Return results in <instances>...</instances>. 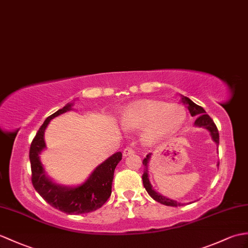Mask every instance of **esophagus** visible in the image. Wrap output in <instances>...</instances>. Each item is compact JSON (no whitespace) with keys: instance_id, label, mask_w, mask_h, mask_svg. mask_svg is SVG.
Segmentation results:
<instances>
[{"instance_id":"1","label":"esophagus","mask_w":248,"mask_h":248,"mask_svg":"<svg viewBox=\"0 0 248 248\" xmlns=\"http://www.w3.org/2000/svg\"><path fill=\"white\" fill-rule=\"evenodd\" d=\"M134 152H135V151H134L132 148H125L124 150V152H123V154H124V156H129V155L133 154Z\"/></svg>"}]
</instances>
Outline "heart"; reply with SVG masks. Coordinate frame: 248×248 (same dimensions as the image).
Returning <instances> with one entry per match:
<instances>
[{"label": "heart", "mask_w": 248, "mask_h": 248, "mask_svg": "<svg viewBox=\"0 0 248 248\" xmlns=\"http://www.w3.org/2000/svg\"><path fill=\"white\" fill-rule=\"evenodd\" d=\"M185 120V108L177 103L147 100L125 108L120 116V125L131 131L142 129V140L151 145L176 133Z\"/></svg>", "instance_id": "b5f03b06"}]
</instances>
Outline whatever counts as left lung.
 Instances as JSON below:
<instances>
[{"instance_id":"8db88e82","label":"left lung","mask_w":248,"mask_h":248,"mask_svg":"<svg viewBox=\"0 0 248 248\" xmlns=\"http://www.w3.org/2000/svg\"><path fill=\"white\" fill-rule=\"evenodd\" d=\"M181 96H182V102L184 103V105L187 106L190 114H191V116H197V120L194 122V125L208 130L210 135H211L212 140H214L218 146V131L217 129V125L214 123V120L210 118L208 114H206L205 110L202 107L195 105V103L192 100H190L188 97H185L183 95H181ZM150 157H151V154L149 153L147 155V157L142 160V164H143V166H145V170H143V174H142V183H143V187H145L147 190V192L150 194V197L153 200H155L156 202L163 204V205L172 206V207L183 206L184 204L178 203L177 201L164 197V195L156 192L152 188L150 180H149V172H148V165H149V159H150ZM217 166H218V164H217Z\"/></svg>"}]
</instances>
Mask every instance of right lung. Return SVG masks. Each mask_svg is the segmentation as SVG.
Instances as JSON below:
<instances>
[{
	"instance_id": "1",
	"label": "right lung",
	"mask_w": 248,
	"mask_h": 248,
	"mask_svg": "<svg viewBox=\"0 0 248 248\" xmlns=\"http://www.w3.org/2000/svg\"><path fill=\"white\" fill-rule=\"evenodd\" d=\"M74 102L66 103L60 110L45 119L31 145L30 160L31 166V182L36 191L50 206L67 215H81L95 211L105 204L112 193L114 171L122 160V152L114 153L105 162L98 165L88 180L78 186H64L55 183L46 175L40 154L46 148L45 129L51 119L73 110Z\"/></svg>"
}]
</instances>
